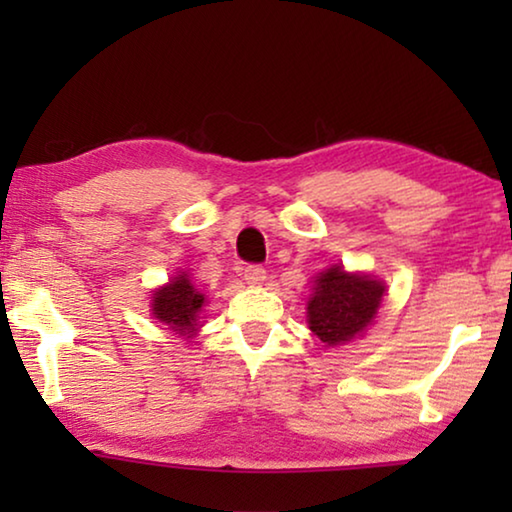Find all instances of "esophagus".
<instances>
[{"label":"esophagus","mask_w":512,"mask_h":512,"mask_svg":"<svg viewBox=\"0 0 512 512\" xmlns=\"http://www.w3.org/2000/svg\"><path fill=\"white\" fill-rule=\"evenodd\" d=\"M244 280L250 284V287H257V284H264L266 280V271L262 266L250 264L244 268Z\"/></svg>","instance_id":"34e87169"}]
</instances>
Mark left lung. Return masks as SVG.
Returning a JSON list of instances; mask_svg holds the SVG:
<instances>
[{"label": "left lung", "mask_w": 512, "mask_h": 512, "mask_svg": "<svg viewBox=\"0 0 512 512\" xmlns=\"http://www.w3.org/2000/svg\"><path fill=\"white\" fill-rule=\"evenodd\" d=\"M386 287L377 277L348 273L343 266L316 275L307 302V323L325 348H336L366 332L377 316Z\"/></svg>", "instance_id": "1"}]
</instances>
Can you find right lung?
Returning <instances> with one entry per match:
<instances>
[{
  "instance_id": "right-lung-1",
  "label": "right lung",
  "mask_w": 512,
  "mask_h": 512,
  "mask_svg": "<svg viewBox=\"0 0 512 512\" xmlns=\"http://www.w3.org/2000/svg\"><path fill=\"white\" fill-rule=\"evenodd\" d=\"M205 305L201 289L189 280L187 273H180L169 284L153 291L151 311L160 323L167 325L178 336H192L198 332V314Z\"/></svg>"
}]
</instances>
